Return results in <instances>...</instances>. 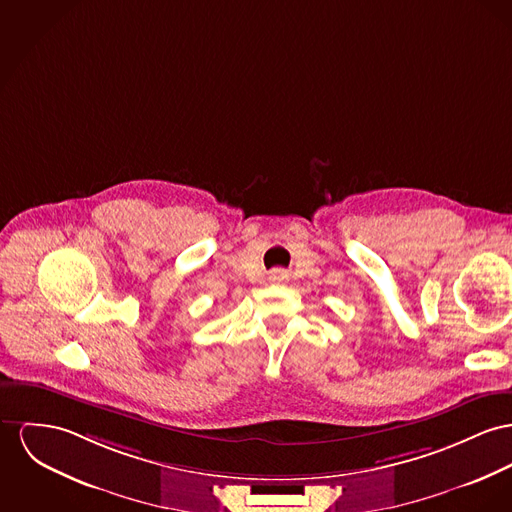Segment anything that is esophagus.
Segmentation results:
<instances>
[{
    "mask_svg": "<svg viewBox=\"0 0 512 512\" xmlns=\"http://www.w3.org/2000/svg\"><path fill=\"white\" fill-rule=\"evenodd\" d=\"M272 279H285V273L281 272V270H275V272L272 273Z\"/></svg>",
    "mask_w": 512,
    "mask_h": 512,
    "instance_id": "34e87169",
    "label": "esophagus"
}]
</instances>
